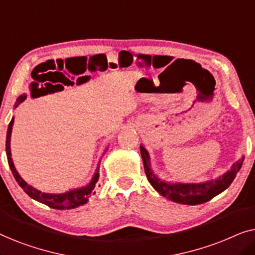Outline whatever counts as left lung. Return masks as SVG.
Listing matches in <instances>:
<instances>
[{"instance_id": "1", "label": "left lung", "mask_w": 255, "mask_h": 255, "mask_svg": "<svg viewBox=\"0 0 255 255\" xmlns=\"http://www.w3.org/2000/svg\"><path fill=\"white\" fill-rule=\"evenodd\" d=\"M140 153L142 162H144V168L146 176L152 184V187L158 191L163 197L175 202L180 204L188 205H196L202 204L205 202L210 201L211 198L217 196L222 191H224L226 188H229L232 181L235 180L237 173L242 168L244 156L238 161H236L231 166V169L223 174L217 179L205 181L201 183H181V182H167L159 179L152 170L151 160L147 149L144 147V145H140Z\"/></svg>"}]
</instances>
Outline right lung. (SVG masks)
Returning a JSON list of instances; mask_svg holds the SVG:
<instances>
[{"instance_id": "1", "label": "right lung", "mask_w": 255, "mask_h": 255, "mask_svg": "<svg viewBox=\"0 0 255 255\" xmlns=\"http://www.w3.org/2000/svg\"><path fill=\"white\" fill-rule=\"evenodd\" d=\"M47 88V87H45ZM64 89V87H61ZM40 89L44 88L41 87ZM26 100V95H20L18 99L16 101L15 108L18 107V104H20L24 101ZM12 125H13V117L10 121L9 127H8V131H6V140H5V151H6V158H8V163L10 169H11L12 175L15 177L17 183L22 187V189L25 191V193L29 195L31 198L36 200L40 203L46 204L47 207H50L52 209H58V210H64V209H74L78 208L80 205L86 204L88 202V198L92 196V195L95 194V188H96V183L99 181V168H100V162L97 165L96 172L94 174L93 179L90 180V182L87 184L85 187L81 188H76V189H72L66 191V193L62 194H48V193H43V191L36 189L30 184H27L25 181L22 179V176L19 175L18 172H17L15 166H13L12 159H11V151H10V139H11V131H12Z\"/></svg>"}]
</instances>
